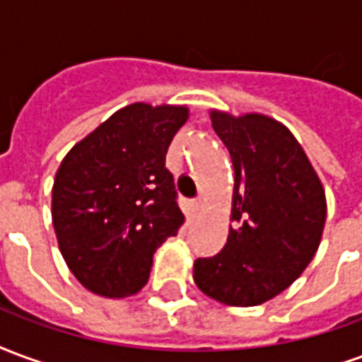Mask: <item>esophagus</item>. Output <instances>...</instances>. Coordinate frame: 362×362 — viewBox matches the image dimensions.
<instances>
[{"mask_svg":"<svg viewBox=\"0 0 362 362\" xmlns=\"http://www.w3.org/2000/svg\"><path fill=\"white\" fill-rule=\"evenodd\" d=\"M202 204H204V202H202V199H194L191 202V208H192V212H199L200 208H202Z\"/></svg>","mask_w":362,"mask_h":362,"instance_id":"1","label":"esophagus"}]
</instances>
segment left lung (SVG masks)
I'll list each match as a JSON object with an SVG mask.
<instances>
[{
  "label": "left lung",
  "mask_w": 362,
  "mask_h": 362,
  "mask_svg": "<svg viewBox=\"0 0 362 362\" xmlns=\"http://www.w3.org/2000/svg\"><path fill=\"white\" fill-rule=\"evenodd\" d=\"M235 187L226 247L194 260V284L233 307H255L299 278L320 245L326 194L289 129L266 115L212 112Z\"/></svg>",
  "instance_id": "1"
}]
</instances>
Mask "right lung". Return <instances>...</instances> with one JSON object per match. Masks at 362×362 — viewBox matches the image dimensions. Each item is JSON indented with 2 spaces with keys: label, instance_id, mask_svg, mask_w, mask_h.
<instances>
[{
  "label": "right lung",
  "instance_id": "add662e5",
  "mask_svg": "<svg viewBox=\"0 0 362 362\" xmlns=\"http://www.w3.org/2000/svg\"><path fill=\"white\" fill-rule=\"evenodd\" d=\"M187 115L177 105H127L63 158L52 191L54 229L88 291H141L156 249L183 226L165 154Z\"/></svg>",
  "mask_w": 362,
  "mask_h": 362
}]
</instances>
